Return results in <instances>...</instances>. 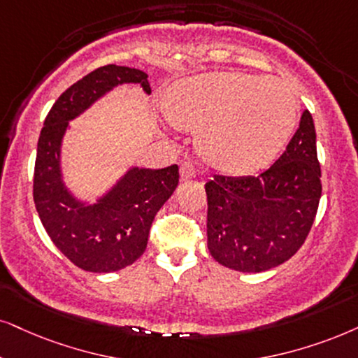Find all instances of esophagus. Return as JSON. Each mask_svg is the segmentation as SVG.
<instances>
[{
    "label": "esophagus",
    "mask_w": 358,
    "mask_h": 358,
    "mask_svg": "<svg viewBox=\"0 0 358 358\" xmlns=\"http://www.w3.org/2000/svg\"><path fill=\"white\" fill-rule=\"evenodd\" d=\"M180 176H182V180H192L196 176V169H194L193 164L187 162V164L180 166Z\"/></svg>",
    "instance_id": "obj_1"
}]
</instances>
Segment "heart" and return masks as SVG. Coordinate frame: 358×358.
Instances as JSON below:
<instances>
[{
    "instance_id": "1",
    "label": "heart",
    "mask_w": 358,
    "mask_h": 358,
    "mask_svg": "<svg viewBox=\"0 0 358 358\" xmlns=\"http://www.w3.org/2000/svg\"><path fill=\"white\" fill-rule=\"evenodd\" d=\"M176 129L198 132V150L229 175L268 166L292 137L299 106L282 80L208 72L176 84L165 102Z\"/></svg>"
}]
</instances>
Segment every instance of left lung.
<instances>
[{"label":"left lung","mask_w":358,"mask_h":358,"mask_svg":"<svg viewBox=\"0 0 358 358\" xmlns=\"http://www.w3.org/2000/svg\"><path fill=\"white\" fill-rule=\"evenodd\" d=\"M208 250L239 273H262L299 251L322 194L315 127L301 117L286 150L256 176L216 175L205 185Z\"/></svg>","instance_id":"left-lung-1"}]
</instances>
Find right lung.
<instances>
[{
    "mask_svg": "<svg viewBox=\"0 0 358 358\" xmlns=\"http://www.w3.org/2000/svg\"><path fill=\"white\" fill-rule=\"evenodd\" d=\"M120 84H140L152 92L147 72L108 64L72 84L41 130L34 165L36 210L51 241L71 262L89 273L124 269L143 255L153 218L178 185V165L130 169L94 205L71 194L61 175V143L69 120Z\"/></svg>",
    "mask_w": 358,
    "mask_h": 358,
    "instance_id": "1",
    "label": "right lung"
}]
</instances>
